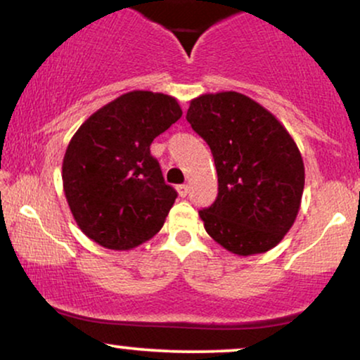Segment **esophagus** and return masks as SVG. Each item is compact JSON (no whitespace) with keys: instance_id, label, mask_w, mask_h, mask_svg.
<instances>
[{"instance_id":"1","label":"esophagus","mask_w":360,"mask_h":360,"mask_svg":"<svg viewBox=\"0 0 360 360\" xmlns=\"http://www.w3.org/2000/svg\"><path fill=\"white\" fill-rule=\"evenodd\" d=\"M176 192H179L180 197H187L188 187H187V185H179V187H176Z\"/></svg>"}]
</instances>
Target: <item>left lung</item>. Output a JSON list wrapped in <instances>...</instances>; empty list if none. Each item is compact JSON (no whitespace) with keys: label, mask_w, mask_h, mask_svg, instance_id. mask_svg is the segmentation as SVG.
<instances>
[{"label":"left lung","mask_w":360,"mask_h":360,"mask_svg":"<svg viewBox=\"0 0 360 360\" xmlns=\"http://www.w3.org/2000/svg\"><path fill=\"white\" fill-rule=\"evenodd\" d=\"M187 122L212 155L219 195L198 212L207 233L237 255L264 254L297 219L305 172L302 155L269 110L237 91L190 101Z\"/></svg>","instance_id":"obj_1"}]
</instances>
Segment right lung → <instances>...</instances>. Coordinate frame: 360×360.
<instances>
[{
  "mask_svg": "<svg viewBox=\"0 0 360 360\" xmlns=\"http://www.w3.org/2000/svg\"><path fill=\"white\" fill-rule=\"evenodd\" d=\"M181 117L173 96L130 91L78 128L63 158V190L82 232L130 250L160 232L176 198L150 145Z\"/></svg>",
  "mask_w": 360,
  "mask_h": 360,
  "instance_id": "right-lung-1",
  "label": "right lung"
}]
</instances>
